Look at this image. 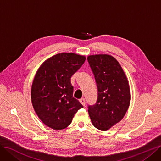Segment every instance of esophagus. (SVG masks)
<instances>
[{
    "mask_svg": "<svg viewBox=\"0 0 161 161\" xmlns=\"http://www.w3.org/2000/svg\"><path fill=\"white\" fill-rule=\"evenodd\" d=\"M80 103H81L83 105H84V106L86 105V100H85L84 98L80 99Z\"/></svg>",
    "mask_w": 161,
    "mask_h": 161,
    "instance_id": "34e87169",
    "label": "esophagus"
}]
</instances>
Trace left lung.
I'll return each instance as SVG.
<instances>
[{
    "label": "left lung",
    "instance_id": "left-lung-1",
    "mask_svg": "<svg viewBox=\"0 0 161 161\" xmlns=\"http://www.w3.org/2000/svg\"><path fill=\"white\" fill-rule=\"evenodd\" d=\"M97 87L95 104L88 105V114L95 127L107 130L125 115L130 101L127 77L117 59L110 55L87 57Z\"/></svg>",
    "mask_w": 161,
    "mask_h": 161
}]
</instances>
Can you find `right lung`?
Here are the masks:
<instances>
[{
    "mask_svg": "<svg viewBox=\"0 0 161 161\" xmlns=\"http://www.w3.org/2000/svg\"><path fill=\"white\" fill-rule=\"evenodd\" d=\"M86 60L85 56L61 53L43 63L32 83L31 99L37 115L54 130L69 126L74 114L83 105L73 97L71 77Z\"/></svg>",
    "mask_w": 161,
    "mask_h": 161,
    "instance_id": "obj_1",
    "label": "right lung"
}]
</instances>
